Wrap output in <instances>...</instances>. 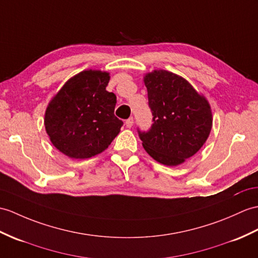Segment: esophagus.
<instances>
[{
    "label": "esophagus",
    "mask_w": 258,
    "mask_h": 258,
    "mask_svg": "<svg viewBox=\"0 0 258 258\" xmlns=\"http://www.w3.org/2000/svg\"><path fill=\"white\" fill-rule=\"evenodd\" d=\"M133 123H134L133 117H130V118L126 119V121H125V125H126V127H128V128L133 126Z\"/></svg>",
    "instance_id": "obj_1"
}]
</instances>
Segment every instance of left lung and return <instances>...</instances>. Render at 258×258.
<instances>
[{
    "mask_svg": "<svg viewBox=\"0 0 258 258\" xmlns=\"http://www.w3.org/2000/svg\"><path fill=\"white\" fill-rule=\"evenodd\" d=\"M153 124L137 128L145 151L158 163L177 166L199 151L212 127L208 101L183 78L155 70L144 78Z\"/></svg>",
    "mask_w": 258,
    "mask_h": 258,
    "instance_id": "left-lung-1",
    "label": "left lung"
}]
</instances>
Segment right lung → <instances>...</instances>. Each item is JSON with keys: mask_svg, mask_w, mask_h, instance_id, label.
Returning <instances> with one entry per match:
<instances>
[{"mask_svg": "<svg viewBox=\"0 0 258 258\" xmlns=\"http://www.w3.org/2000/svg\"><path fill=\"white\" fill-rule=\"evenodd\" d=\"M110 76L86 70L64 83L48 105L45 127L58 151L70 158L95 156L109 147L123 122L114 115L116 95L106 91Z\"/></svg>", "mask_w": 258, "mask_h": 258, "instance_id": "add662e5", "label": "right lung"}]
</instances>
